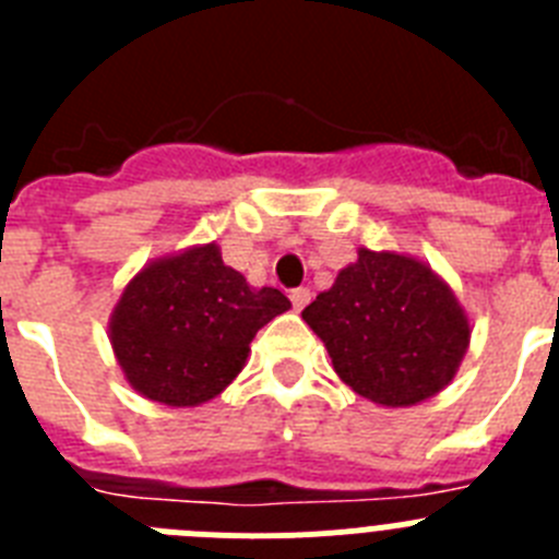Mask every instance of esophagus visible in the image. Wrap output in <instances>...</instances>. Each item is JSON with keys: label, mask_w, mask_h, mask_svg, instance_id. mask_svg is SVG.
Instances as JSON below:
<instances>
[{"label": "esophagus", "mask_w": 559, "mask_h": 559, "mask_svg": "<svg viewBox=\"0 0 559 559\" xmlns=\"http://www.w3.org/2000/svg\"><path fill=\"white\" fill-rule=\"evenodd\" d=\"M290 302H294V310H302L305 305L310 302V288H296V290H290Z\"/></svg>", "instance_id": "1"}]
</instances>
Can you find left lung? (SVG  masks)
<instances>
[{
	"mask_svg": "<svg viewBox=\"0 0 559 559\" xmlns=\"http://www.w3.org/2000/svg\"><path fill=\"white\" fill-rule=\"evenodd\" d=\"M302 319L328 347L335 374L383 408L417 406L442 392L473 333L462 302L431 265L364 246Z\"/></svg>",
	"mask_w": 559,
	"mask_h": 559,
	"instance_id": "1",
	"label": "left lung"
}]
</instances>
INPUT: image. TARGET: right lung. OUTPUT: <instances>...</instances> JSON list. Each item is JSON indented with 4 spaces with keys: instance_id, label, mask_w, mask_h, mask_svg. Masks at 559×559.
Returning <instances> with one entry per match:
<instances>
[{
    "instance_id": "right-lung-1",
    "label": "right lung",
    "mask_w": 559,
    "mask_h": 559,
    "mask_svg": "<svg viewBox=\"0 0 559 559\" xmlns=\"http://www.w3.org/2000/svg\"><path fill=\"white\" fill-rule=\"evenodd\" d=\"M288 308L283 290L251 288L218 243H201L156 257L128 280L108 341L133 392L192 408L229 386L257 330Z\"/></svg>"
}]
</instances>
